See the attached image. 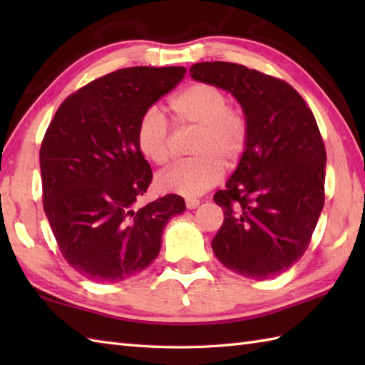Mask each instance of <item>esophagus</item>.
<instances>
[{
	"label": "esophagus",
	"mask_w": 365,
	"mask_h": 365,
	"mask_svg": "<svg viewBox=\"0 0 365 365\" xmlns=\"http://www.w3.org/2000/svg\"><path fill=\"white\" fill-rule=\"evenodd\" d=\"M200 204V200L196 197H188L187 199V208L188 210H192V208H196Z\"/></svg>",
	"instance_id": "obj_1"
}]
</instances>
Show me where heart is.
Here are the masks:
<instances>
[{
  "label": "heart",
  "mask_w": 365,
  "mask_h": 365,
  "mask_svg": "<svg viewBox=\"0 0 365 365\" xmlns=\"http://www.w3.org/2000/svg\"><path fill=\"white\" fill-rule=\"evenodd\" d=\"M175 125L195 127L191 153L158 177L160 188L182 196H197L215 187L222 168H235L250 143V119L238 106L229 105L222 89L195 83L170 98ZM136 144L153 165L165 166L170 158L169 123L157 106H149L136 123Z\"/></svg>",
  "instance_id": "obj_1"
}]
</instances>
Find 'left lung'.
Here are the masks:
<instances>
[{
	"mask_svg": "<svg viewBox=\"0 0 365 365\" xmlns=\"http://www.w3.org/2000/svg\"><path fill=\"white\" fill-rule=\"evenodd\" d=\"M191 78L229 91L250 119V143L215 202L224 222L212 247L224 267L263 281L293 267L311 243L324 204L327 150L297 91L234 63H197Z\"/></svg>",
	"mask_w": 365,
	"mask_h": 365,
	"instance_id": "left-lung-1",
	"label": "left lung"
}]
</instances>
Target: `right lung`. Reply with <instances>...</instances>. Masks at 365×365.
Wrapping results in <instances>:
<instances>
[{"instance_id":"obj_1","label":"right lung","mask_w":365,"mask_h":365,"mask_svg":"<svg viewBox=\"0 0 365 365\" xmlns=\"http://www.w3.org/2000/svg\"><path fill=\"white\" fill-rule=\"evenodd\" d=\"M185 67H128L68 96L41 145L43 210L61 254L89 281L118 282L157 259L163 229L185 210L166 195L135 210L152 182L136 144L141 114Z\"/></svg>"}]
</instances>
